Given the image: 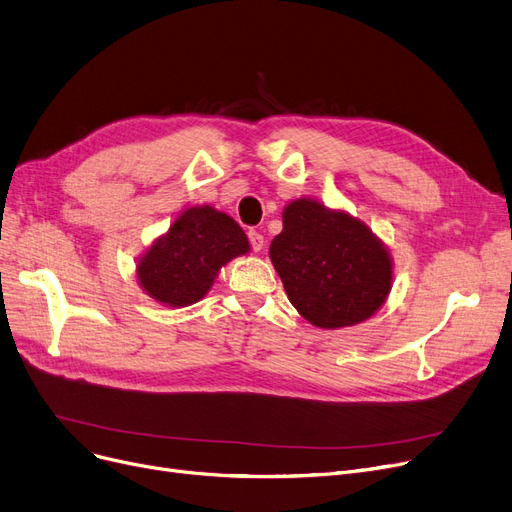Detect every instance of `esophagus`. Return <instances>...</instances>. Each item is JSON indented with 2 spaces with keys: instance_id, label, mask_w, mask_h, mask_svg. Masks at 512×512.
<instances>
[{
  "instance_id": "esophagus-1",
  "label": "esophagus",
  "mask_w": 512,
  "mask_h": 512,
  "mask_svg": "<svg viewBox=\"0 0 512 512\" xmlns=\"http://www.w3.org/2000/svg\"><path fill=\"white\" fill-rule=\"evenodd\" d=\"M249 242H251V247H253V251H255V253L263 251V247H265V240H263V236H261L259 232H255V230H249Z\"/></svg>"
}]
</instances>
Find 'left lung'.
I'll return each instance as SVG.
<instances>
[{
	"label": "left lung",
	"instance_id": "8db88e82",
	"mask_svg": "<svg viewBox=\"0 0 512 512\" xmlns=\"http://www.w3.org/2000/svg\"><path fill=\"white\" fill-rule=\"evenodd\" d=\"M270 259L288 301L318 328L368 320L391 291L393 265L385 244L364 221L311 198L286 205Z\"/></svg>",
	"mask_w": 512,
	"mask_h": 512
}]
</instances>
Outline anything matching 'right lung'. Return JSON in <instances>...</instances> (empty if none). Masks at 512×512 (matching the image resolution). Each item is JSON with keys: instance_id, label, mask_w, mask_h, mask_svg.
Masks as SVG:
<instances>
[{"instance_id": "right-lung-1", "label": "right lung", "mask_w": 512, "mask_h": 512, "mask_svg": "<svg viewBox=\"0 0 512 512\" xmlns=\"http://www.w3.org/2000/svg\"><path fill=\"white\" fill-rule=\"evenodd\" d=\"M249 253L236 221L209 205L190 207L138 261L140 286L159 303L186 307L201 301L221 265Z\"/></svg>"}]
</instances>
